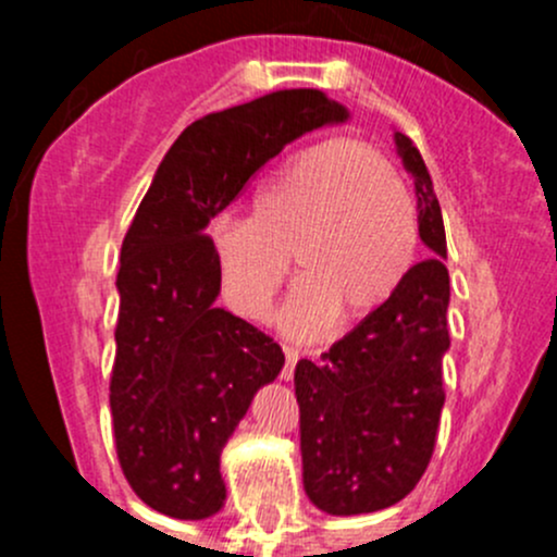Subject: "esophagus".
I'll return each instance as SVG.
<instances>
[{
  "mask_svg": "<svg viewBox=\"0 0 557 557\" xmlns=\"http://www.w3.org/2000/svg\"><path fill=\"white\" fill-rule=\"evenodd\" d=\"M301 352L296 350V347H285V367H283V380H290L294 377V369L296 363H299Z\"/></svg>",
  "mask_w": 557,
  "mask_h": 557,
  "instance_id": "esophagus-1",
  "label": "esophagus"
}]
</instances>
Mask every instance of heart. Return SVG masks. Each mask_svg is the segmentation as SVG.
Instances as JSON below:
<instances>
[{"label":"heart","mask_w":557,"mask_h":557,"mask_svg":"<svg viewBox=\"0 0 557 557\" xmlns=\"http://www.w3.org/2000/svg\"><path fill=\"white\" fill-rule=\"evenodd\" d=\"M228 310L267 320L290 274L283 312L294 339H320L336 314L383 307L418 252V215L398 174L363 143L334 137L299 150L250 199L245 221L221 218L207 234Z\"/></svg>","instance_id":"obj_1"}]
</instances>
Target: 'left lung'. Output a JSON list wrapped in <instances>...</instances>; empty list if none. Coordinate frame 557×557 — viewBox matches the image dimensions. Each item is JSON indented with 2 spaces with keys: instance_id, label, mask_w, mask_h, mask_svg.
<instances>
[{
  "instance_id": "1",
  "label": "left lung",
  "mask_w": 557,
  "mask_h": 557,
  "mask_svg": "<svg viewBox=\"0 0 557 557\" xmlns=\"http://www.w3.org/2000/svg\"><path fill=\"white\" fill-rule=\"evenodd\" d=\"M393 137L414 177L418 232L434 258L414 263L401 288L320 361L296 363L305 491L329 515L377 512L401 502L429 469L445 407V221L420 150L407 134Z\"/></svg>"
}]
</instances>
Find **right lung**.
Wrapping results in <instances>:
<instances>
[{"instance_id":"obj_1","label":"right lung","mask_w":557,"mask_h":557,"mask_svg":"<svg viewBox=\"0 0 557 557\" xmlns=\"http://www.w3.org/2000/svg\"><path fill=\"white\" fill-rule=\"evenodd\" d=\"M350 112L314 88L274 91L190 123L164 156L121 247L112 431L132 491L161 515L205 520L226 502L221 453L285 356L215 307L205 228L301 134Z\"/></svg>"}]
</instances>
